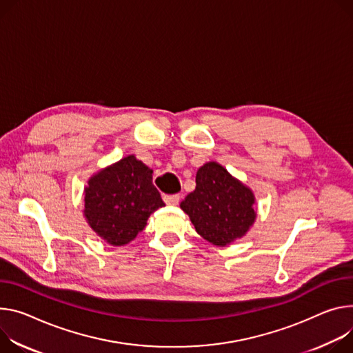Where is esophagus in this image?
<instances>
[{"mask_svg": "<svg viewBox=\"0 0 353 353\" xmlns=\"http://www.w3.org/2000/svg\"><path fill=\"white\" fill-rule=\"evenodd\" d=\"M163 200H165V203H166L168 205H177V204H179V201H180V196H179V194L165 196V197H163Z\"/></svg>", "mask_w": 353, "mask_h": 353, "instance_id": "34e87169", "label": "esophagus"}]
</instances>
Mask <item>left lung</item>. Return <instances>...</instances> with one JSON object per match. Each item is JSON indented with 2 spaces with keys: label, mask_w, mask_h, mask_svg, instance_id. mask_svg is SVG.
Wrapping results in <instances>:
<instances>
[{
  "label": "left lung",
  "mask_w": 353,
  "mask_h": 353,
  "mask_svg": "<svg viewBox=\"0 0 353 353\" xmlns=\"http://www.w3.org/2000/svg\"><path fill=\"white\" fill-rule=\"evenodd\" d=\"M253 191L216 162L204 163L196 174V190L180 208L199 235L216 246L243 238L256 219Z\"/></svg>",
  "instance_id": "obj_1"
}]
</instances>
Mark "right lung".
<instances>
[{
    "label": "right lung",
    "instance_id": "1",
    "mask_svg": "<svg viewBox=\"0 0 353 353\" xmlns=\"http://www.w3.org/2000/svg\"><path fill=\"white\" fill-rule=\"evenodd\" d=\"M153 170L134 154L94 173L84 187L83 215L88 227L111 246H123L146 227L165 203L152 183Z\"/></svg>",
    "mask_w": 353,
    "mask_h": 353
}]
</instances>
